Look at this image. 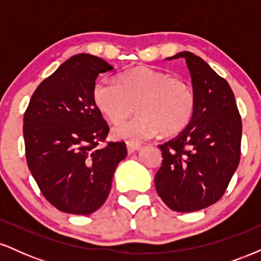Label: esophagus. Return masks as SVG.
<instances>
[{
  "instance_id": "obj_1",
  "label": "esophagus",
  "mask_w": 261,
  "mask_h": 261,
  "mask_svg": "<svg viewBox=\"0 0 261 261\" xmlns=\"http://www.w3.org/2000/svg\"><path fill=\"white\" fill-rule=\"evenodd\" d=\"M126 147H127V152H128V153H134L135 151H139L141 146H140V143L127 142V143H126Z\"/></svg>"
}]
</instances>
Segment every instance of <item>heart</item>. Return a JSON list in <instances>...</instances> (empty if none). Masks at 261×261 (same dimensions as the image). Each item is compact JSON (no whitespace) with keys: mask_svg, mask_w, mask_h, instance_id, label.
<instances>
[{"mask_svg":"<svg viewBox=\"0 0 261 261\" xmlns=\"http://www.w3.org/2000/svg\"><path fill=\"white\" fill-rule=\"evenodd\" d=\"M93 101L113 124H120L137 110L140 115L114 128V136L137 143L161 131L164 136L180 133L195 110V93L184 79L151 67L133 68L119 77V85L99 81Z\"/></svg>","mask_w":261,"mask_h":261,"instance_id":"heart-1","label":"heart"}]
</instances>
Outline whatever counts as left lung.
Here are the masks:
<instances>
[{
  "label": "left lung",
  "instance_id": "obj_1",
  "mask_svg": "<svg viewBox=\"0 0 261 261\" xmlns=\"http://www.w3.org/2000/svg\"><path fill=\"white\" fill-rule=\"evenodd\" d=\"M190 71L195 110L188 126L160 145L161 168L154 176L158 195L178 212L214 205L228 187L241 160L242 119L226 80L195 54L182 51Z\"/></svg>",
  "mask_w": 261,
  "mask_h": 261
}]
</instances>
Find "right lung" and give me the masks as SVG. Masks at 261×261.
<instances>
[{"instance_id":"obj_1","label":"right lung","mask_w":261,"mask_h":261,"mask_svg":"<svg viewBox=\"0 0 261 261\" xmlns=\"http://www.w3.org/2000/svg\"><path fill=\"white\" fill-rule=\"evenodd\" d=\"M112 70L97 56L74 55L38 86L24 113L29 170L45 199L66 214L97 211L127 154L122 141L107 142L109 125L93 101L95 80Z\"/></svg>"}]
</instances>
